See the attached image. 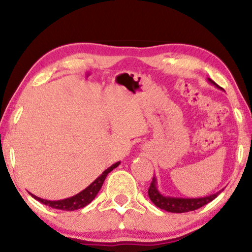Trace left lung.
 <instances>
[{"instance_id": "left-lung-1", "label": "left lung", "mask_w": 252, "mask_h": 252, "mask_svg": "<svg viewBox=\"0 0 252 252\" xmlns=\"http://www.w3.org/2000/svg\"><path fill=\"white\" fill-rule=\"evenodd\" d=\"M208 81L211 85L215 86V87H217L218 89H221L210 78H208ZM222 190L223 188L220 189L219 191L215 192V194L204 196V197H196V198L173 197V196L163 195L159 190H158L157 179L154 177L153 181H151L150 187L148 189V195H149L150 201L153 202L157 208L165 210V211L167 212H172V213H184V212L194 211V210L202 208L203 205L208 204V203L213 201V199H215Z\"/></svg>"}]
</instances>
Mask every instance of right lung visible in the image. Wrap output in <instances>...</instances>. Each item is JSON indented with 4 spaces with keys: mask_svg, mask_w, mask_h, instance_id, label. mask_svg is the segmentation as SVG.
Returning <instances> with one entry per match:
<instances>
[{
    "mask_svg": "<svg viewBox=\"0 0 252 252\" xmlns=\"http://www.w3.org/2000/svg\"><path fill=\"white\" fill-rule=\"evenodd\" d=\"M120 164V161H117L111 166L106 168V170L103 172V173L99 175L97 179H95L94 181L92 182L91 185L88 186L87 188H85L84 190H81L80 192H78L77 195L72 196V197L68 198H64V199H60V201H48V199H43L37 197V196L31 194L32 197H34L36 201H39L42 203L44 205L50 206V208L57 209V210H65V211H74V210H79L85 208L86 205H88L93 199L96 197V195L98 194L99 189L102 188L103 182H104L106 175L110 173L113 168H116L118 165Z\"/></svg>",
    "mask_w": 252,
    "mask_h": 252,
    "instance_id": "obj_1",
    "label": "right lung"
}]
</instances>
